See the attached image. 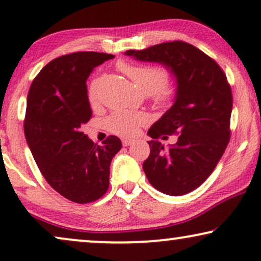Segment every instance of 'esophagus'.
I'll use <instances>...</instances> for the list:
<instances>
[{"instance_id":"obj_1","label":"esophagus","mask_w":261,"mask_h":261,"mask_svg":"<svg viewBox=\"0 0 261 261\" xmlns=\"http://www.w3.org/2000/svg\"><path fill=\"white\" fill-rule=\"evenodd\" d=\"M132 144H133V140H130V139H123V140H122V145L126 146V147H127V146L132 145Z\"/></svg>"}]
</instances>
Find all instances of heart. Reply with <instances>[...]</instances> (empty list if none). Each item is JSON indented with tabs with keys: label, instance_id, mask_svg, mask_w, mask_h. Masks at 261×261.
<instances>
[{
	"label": "heart",
	"instance_id": "b5f03b06",
	"mask_svg": "<svg viewBox=\"0 0 261 261\" xmlns=\"http://www.w3.org/2000/svg\"><path fill=\"white\" fill-rule=\"evenodd\" d=\"M120 70L127 74L142 91L151 94L155 102L166 103L173 96V88L167 83L169 72L162 66L149 65V64H134L121 62ZM101 80L96 78L89 88V99L91 105L98 102V89ZM146 121L142 113H132L127 110H116L106 120V126L113 133L130 137L137 132L139 124Z\"/></svg>",
	"mask_w": 261,
	"mask_h": 261
}]
</instances>
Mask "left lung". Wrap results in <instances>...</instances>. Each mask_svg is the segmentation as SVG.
Listing matches in <instances>:
<instances>
[{"label":"left lung","mask_w":261,"mask_h":261,"mask_svg":"<svg viewBox=\"0 0 261 261\" xmlns=\"http://www.w3.org/2000/svg\"><path fill=\"white\" fill-rule=\"evenodd\" d=\"M124 55L163 64L176 76L174 103L149 128L151 153L142 167L160 192H191L212 174L229 142L233 96L226 73L213 58L184 41L129 49ZM173 134L178 141L170 148L155 140Z\"/></svg>","instance_id":"8db88e82"}]
</instances>
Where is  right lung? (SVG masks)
<instances>
[{
	"label": "right lung",
	"mask_w": 261,
	"mask_h": 261,
	"mask_svg": "<svg viewBox=\"0 0 261 261\" xmlns=\"http://www.w3.org/2000/svg\"><path fill=\"white\" fill-rule=\"evenodd\" d=\"M113 55L74 52L53 59L34 78L27 96L23 129L45 179L74 203L94 202L109 188V167L122 147L110 135L94 144L82 128L91 119L87 80Z\"/></svg>",
	"instance_id": "1"
}]
</instances>
